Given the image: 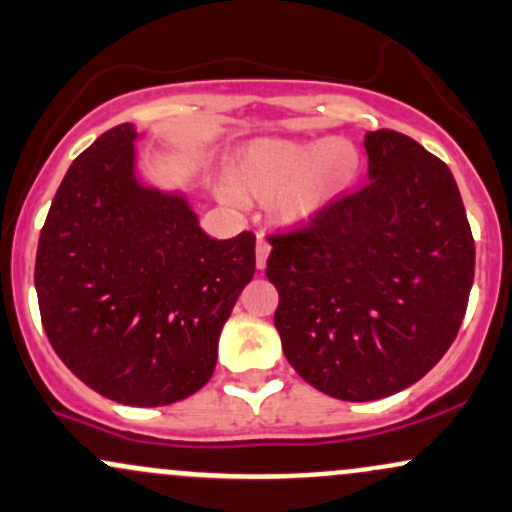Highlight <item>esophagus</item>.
I'll list each match as a JSON object with an SVG mask.
<instances>
[{"instance_id": "obj_1", "label": "esophagus", "mask_w": 512, "mask_h": 512, "mask_svg": "<svg viewBox=\"0 0 512 512\" xmlns=\"http://www.w3.org/2000/svg\"><path fill=\"white\" fill-rule=\"evenodd\" d=\"M269 250H272V245H269V240L265 235H257V247H255V255H257V269L265 267L267 257H269Z\"/></svg>"}]
</instances>
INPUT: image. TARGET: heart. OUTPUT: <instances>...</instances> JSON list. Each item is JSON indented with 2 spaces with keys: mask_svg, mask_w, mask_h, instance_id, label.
Instances as JSON below:
<instances>
[{
  "mask_svg": "<svg viewBox=\"0 0 512 512\" xmlns=\"http://www.w3.org/2000/svg\"><path fill=\"white\" fill-rule=\"evenodd\" d=\"M362 172L357 145L345 138L262 140L250 145L233 170L235 189L247 199H274L284 221H306L333 204ZM228 201H238L226 192Z\"/></svg>",
  "mask_w": 512,
  "mask_h": 512,
  "instance_id": "obj_1",
  "label": "heart"
}]
</instances>
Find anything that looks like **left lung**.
Here are the masks:
<instances>
[{"instance_id": "obj_1", "label": "left lung", "mask_w": 512, "mask_h": 512, "mask_svg": "<svg viewBox=\"0 0 512 512\" xmlns=\"http://www.w3.org/2000/svg\"><path fill=\"white\" fill-rule=\"evenodd\" d=\"M369 182L269 235L274 325L303 381L340 401L408 389L440 362L474 284L457 182L403 133L364 136Z\"/></svg>"}]
</instances>
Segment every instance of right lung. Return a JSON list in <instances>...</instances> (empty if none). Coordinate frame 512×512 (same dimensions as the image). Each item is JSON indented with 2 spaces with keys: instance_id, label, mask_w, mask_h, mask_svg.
Returning a JSON list of instances; mask_svg holds the SVG:
<instances>
[{
  "instance_id": "right-lung-1",
  "label": "right lung",
  "mask_w": 512,
  "mask_h": 512,
  "mask_svg": "<svg viewBox=\"0 0 512 512\" xmlns=\"http://www.w3.org/2000/svg\"><path fill=\"white\" fill-rule=\"evenodd\" d=\"M131 123L67 170L38 238L36 291L55 355L126 406H167L211 379L218 335L255 274V235L213 240L182 194L136 179Z\"/></svg>"
}]
</instances>
